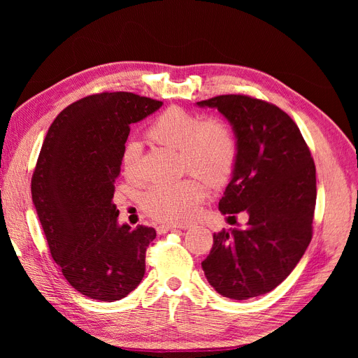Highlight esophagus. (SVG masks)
<instances>
[{
  "mask_svg": "<svg viewBox=\"0 0 358 358\" xmlns=\"http://www.w3.org/2000/svg\"><path fill=\"white\" fill-rule=\"evenodd\" d=\"M178 230H179V227H175V225H158L157 227V231L159 234L169 233V231H178Z\"/></svg>",
  "mask_w": 358,
  "mask_h": 358,
  "instance_id": "1",
  "label": "esophagus"
}]
</instances>
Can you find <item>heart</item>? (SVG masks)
<instances>
[{
	"label": "heart",
	"instance_id": "b5f03b06",
	"mask_svg": "<svg viewBox=\"0 0 358 358\" xmlns=\"http://www.w3.org/2000/svg\"><path fill=\"white\" fill-rule=\"evenodd\" d=\"M148 137L154 143L178 150L183 169L210 185H220L231 175L237 159V138L222 119H208L182 107H169L149 125ZM138 145L124 150L125 175H134ZM206 188L199 179H183L150 188L143 196V209L154 220L178 224L191 220L204 199Z\"/></svg>",
	"mask_w": 358,
	"mask_h": 358
}]
</instances>
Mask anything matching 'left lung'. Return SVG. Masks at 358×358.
Masks as SVG:
<instances>
[{"label": "left lung", "mask_w": 358, "mask_h": 358, "mask_svg": "<svg viewBox=\"0 0 358 358\" xmlns=\"http://www.w3.org/2000/svg\"><path fill=\"white\" fill-rule=\"evenodd\" d=\"M197 106L218 109L237 138V159L220 210L249 216L245 229L213 234L201 267L224 297L263 296L287 279L312 239L315 164L296 122L273 104L220 95Z\"/></svg>", "instance_id": "1"}]
</instances>
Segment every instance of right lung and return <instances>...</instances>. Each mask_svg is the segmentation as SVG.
<instances>
[{
    "instance_id": "obj_1",
    "label": "right lung",
    "mask_w": 358,
    "mask_h": 358,
    "mask_svg": "<svg viewBox=\"0 0 358 358\" xmlns=\"http://www.w3.org/2000/svg\"><path fill=\"white\" fill-rule=\"evenodd\" d=\"M162 106L131 92H103L66 107L52 122L31 180L52 258L83 296L115 301L145 275L152 227L119 224L113 203L129 125Z\"/></svg>"
}]
</instances>
